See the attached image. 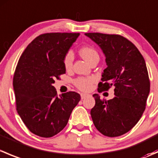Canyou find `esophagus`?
Segmentation results:
<instances>
[{
	"label": "esophagus",
	"instance_id": "1",
	"mask_svg": "<svg viewBox=\"0 0 158 158\" xmlns=\"http://www.w3.org/2000/svg\"><path fill=\"white\" fill-rule=\"evenodd\" d=\"M87 94H85V93H81V98H82V99H84V98H86V96H87Z\"/></svg>",
	"mask_w": 158,
	"mask_h": 158
}]
</instances>
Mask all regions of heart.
<instances>
[{
	"mask_svg": "<svg viewBox=\"0 0 158 158\" xmlns=\"http://www.w3.org/2000/svg\"><path fill=\"white\" fill-rule=\"evenodd\" d=\"M79 54L89 63H90V62L93 59L98 57V54L97 51L93 47H89V46L83 47L79 49ZM73 62V54L72 52H69L65 56L64 62H63L66 69H69L72 67ZM95 81V78L93 77H80L75 80V85L80 90L87 92V91H89L92 88V84L94 83Z\"/></svg>",
	"mask_w": 158,
	"mask_h": 158,
	"instance_id": "heart-1",
	"label": "heart"
}]
</instances>
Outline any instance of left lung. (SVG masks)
Wrapping results in <instances>:
<instances>
[{
  "instance_id": "left-lung-1",
  "label": "left lung",
  "mask_w": 158,
  "mask_h": 158,
  "mask_svg": "<svg viewBox=\"0 0 158 158\" xmlns=\"http://www.w3.org/2000/svg\"><path fill=\"white\" fill-rule=\"evenodd\" d=\"M101 48L107 65L98 83V92L114 87L110 100L94 94L95 105L91 116L95 128L108 137L129 131L140 120L150 92V81L144 57L126 38L114 34L85 33Z\"/></svg>"
}]
</instances>
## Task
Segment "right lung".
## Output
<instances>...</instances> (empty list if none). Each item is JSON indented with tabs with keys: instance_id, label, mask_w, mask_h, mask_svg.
<instances>
[{
	"instance_id": "right-lung-1",
	"label": "right lung",
	"mask_w": 158,
	"mask_h": 158,
	"mask_svg": "<svg viewBox=\"0 0 158 158\" xmlns=\"http://www.w3.org/2000/svg\"><path fill=\"white\" fill-rule=\"evenodd\" d=\"M79 33H44L27 47L14 73L13 85L19 115L32 133L50 138L67 125L80 95L57 96L52 84L66 73L64 58Z\"/></svg>"
}]
</instances>
